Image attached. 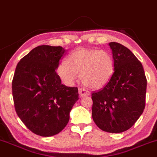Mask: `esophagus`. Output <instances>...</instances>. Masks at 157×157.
I'll use <instances>...</instances> for the list:
<instances>
[{
	"label": "esophagus",
	"mask_w": 157,
	"mask_h": 157,
	"mask_svg": "<svg viewBox=\"0 0 157 157\" xmlns=\"http://www.w3.org/2000/svg\"><path fill=\"white\" fill-rule=\"evenodd\" d=\"M79 94H80V96L81 97H87V96L90 95V92L88 90H87L86 88H79Z\"/></svg>",
	"instance_id": "1"
}]
</instances>
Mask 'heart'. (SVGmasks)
<instances>
[{
  "mask_svg": "<svg viewBox=\"0 0 157 157\" xmlns=\"http://www.w3.org/2000/svg\"><path fill=\"white\" fill-rule=\"evenodd\" d=\"M114 72V60L105 50L79 48L68 56L58 68V75L66 84L74 82L80 74L82 83L93 88H101L108 83Z\"/></svg>",
  "mask_w": 157,
  "mask_h": 157,
  "instance_id": "b5f03b06",
  "label": "heart"
}]
</instances>
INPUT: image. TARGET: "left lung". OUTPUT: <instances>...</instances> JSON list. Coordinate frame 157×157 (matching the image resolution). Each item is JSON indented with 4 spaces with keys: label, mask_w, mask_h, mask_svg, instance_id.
<instances>
[{
    "label": "left lung",
    "mask_w": 157,
    "mask_h": 157,
    "mask_svg": "<svg viewBox=\"0 0 157 157\" xmlns=\"http://www.w3.org/2000/svg\"><path fill=\"white\" fill-rule=\"evenodd\" d=\"M114 72L102 89L91 94L92 117L99 129L121 133L132 126L145 105L147 80L142 63L129 49L109 43Z\"/></svg>",
    "instance_id": "obj_1"
}]
</instances>
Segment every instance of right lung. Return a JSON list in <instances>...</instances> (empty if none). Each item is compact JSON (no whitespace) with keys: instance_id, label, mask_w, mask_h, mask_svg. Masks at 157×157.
Here are the masks:
<instances>
[{"instance_id":"right-lung-1","label":"right lung","mask_w":157,"mask_h":157,"mask_svg":"<svg viewBox=\"0 0 157 157\" xmlns=\"http://www.w3.org/2000/svg\"><path fill=\"white\" fill-rule=\"evenodd\" d=\"M66 53L60 46H38L20 60L15 69V110L26 127L37 135L50 137L61 132L79 99L77 87L64 86L56 72Z\"/></svg>"}]
</instances>
